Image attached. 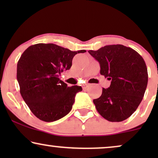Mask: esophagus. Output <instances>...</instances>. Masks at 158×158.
Masks as SVG:
<instances>
[{
  "instance_id": "34e87169",
  "label": "esophagus",
  "mask_w": 158,
  "mask_h": 158,
  "mask_svg": "<svg viewBox=\"0 0 158 158\" xmlns=\"http://www.w3.org/2000/svg\"><path fill=\"white\" fill-rule=\"evenodd\" d=\"M88 86H89V85H88V84H83V85H82V87H83V89H86V88H87Z\"/></svg>"
}]
</instances>
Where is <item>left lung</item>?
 I'll return each instance as SVG.
<instances>
[{"label": "left lung", "mask_w": 158, "mask_h": 158, "mask_svg": "<svg viewBox=\"0 0 158 158\" xmlns=\"http://www.w3.org/2000/svg\"><path fill=\"white\" fill-rule=\"evenodd\" d=\"M88 52L99 62L100 73L111 81L94 103L103 118L112 122H122L136 111L143 98L148 74L141 55L122 44L106 45Z\"/></svg>", "instance_id": "1"}]
</instances>
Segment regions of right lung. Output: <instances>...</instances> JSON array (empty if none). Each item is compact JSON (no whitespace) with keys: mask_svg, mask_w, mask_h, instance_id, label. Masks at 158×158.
Here are the masks:
<instances>
[{"mask_svg":"<svg viewBox=\"0 0 158 158\" xmlns=\"http://www.w3.org/2000/svg\"><path fill=\"white\" fill-rule=\"evenodd\" d=\"M85 50L71 51L54 44H36L23 52L17 64V81L21 96L40 120L52 122L72 109L81 86L68 87L59 76L72 66L73 58Z\"/></svg>","mask_w":158,"mask_h":158,"instance_id":"add662e5","label":"right lung"}]
</instances>
